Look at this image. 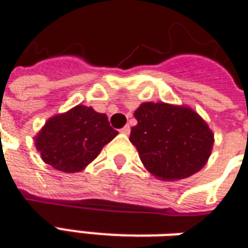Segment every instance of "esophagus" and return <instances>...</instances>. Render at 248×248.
I'll use <instances>...</instances> for the list:
<instances>
[{"mask_svg": "<svg viewBox=\"0 0 248 248\" xmlns=\"http://www.w3.org/2000/svg\"><path fill=\"white\" fill-rule=\"evenodd\" d=\"M130 126L129 124H126V126H124V127H122V129H121V133H122V134H130Z\"/></svg>", "mask_w": 248, "mask_h": 248, "instance_id": "esophagus-1", "label": "esophagus"}]
</instances>
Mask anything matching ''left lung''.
<instances>
[{"mask_svg": "<svg viewBox=\"0 0 248 248\" xmlns=\"http://www.w3.org/2000/svg\"><path fill=\"white\" fill-rule=\"evenodd\" d=\"M138 124L130 142L143 166L162 181L191 177L211 154L214 134L199 114L186 106L145 102L134 111Z\"/></svg>", "mask_w": 248, "mask_h": 248, "instance_id": "8db88e82", "label": "left lung"}]
</instances>
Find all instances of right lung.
I'll use <instances>...</instances> for the list:
<instances>
[{
    "mask_svg": "<svg viewBox=\"0 0 248 248\" xmlns=\"http://www.w3.org/2000/svg\"><path fill=\"white\" fill-rule=\"evenodd\" d=\"M106 114L78 105L47 119L35 135L42 161L63 172H77L94 161L115 135Z\"/></svg>",
    "mask_w": 248,
    "mask_h": 248,
    "instance_id": "obj_1",
    "label": "right lung"
}]
</instances>
